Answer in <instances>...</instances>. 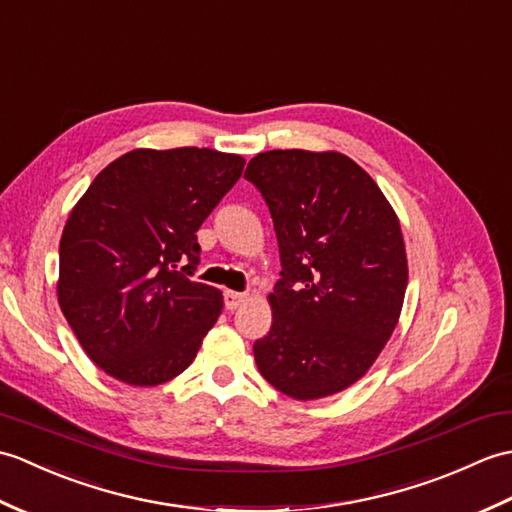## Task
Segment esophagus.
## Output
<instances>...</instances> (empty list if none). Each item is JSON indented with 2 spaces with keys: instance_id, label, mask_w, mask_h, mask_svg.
I'll list each match as a JSON object with an SVG mask.
<instances>
[{
  "instance_id": "obj_1",
  "label": "esophagus",
  "mask_w": 512,
  "mask_h": 512,
  "mask_svg": "<svg viewBox=\"0 0 512 512\" xmlns=\"http://www.w3.org/2000/svg\"><path fill=\"white\" fill-rule=\"evenodd\" d=\"M223 300H225V309H238L245 300H247V293H238V291H225L223 293Z\"/></svg>"
}]
</instances>
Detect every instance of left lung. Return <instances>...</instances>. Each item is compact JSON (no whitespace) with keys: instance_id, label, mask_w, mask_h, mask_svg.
Wrapping results in <instances>:
<instances>
[{"instance_id":"obj_1","label":"left lung","mask_w":512,"mask_h":512,"mask_svg":"<svg viewBox=\"0 0 512 512\" xmlns=\"http://www.w3.org/2000/svg\"><path fill=\"white\" fill-rule=\"evenodd\" d=\"M245 179L271 212L282 265L256 366L291 399L342 392L399 322L407 289L399 217L366 170L335 151L258 153Z\"/></svg>"}]
</instances>
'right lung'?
<instances>
[{
    "label": "right lung",
    "instance_id": "add662e5",
    "mask_svg": "<svg viewBox=\"0 0 512 512\" xmlns=\"http://www.w3.org/2000/svg\"><path fill=\"white\" fill-rule=\"evenodd\" d=\"M245 160L197 146L135 149L100 170L59 245V304L87 357L149 388L184 372L223 309L219 289L190 280L197 230Z\"/></svg>",
    "mask_w": 512,
    "mask_h": 512
}]
</instances>
